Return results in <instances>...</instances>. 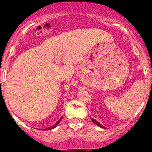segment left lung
<instances>
[{
  "label": "left lung",
  "instance_id": "left-lung-1",
  "mask_svg": "<svg viewBox=\"0 0 152 152\" xmlns=\"http://www.w3.org/2000/svg\"><path fill=\"white\" fill-rule=\"evenodd\" d=\"M92 121H93V123H94V124H96V125H97V126H99L102 127V128H104V129H105V127H104V126H102V125H101V124H99V122H98V121H96V120H95V119L92 118Z\"/></svg>",
  "mask_w": 152,
  "mask_h": 152
}]
</instances>
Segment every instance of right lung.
Wrapping results in <instances>:
<instances>
[{"mask_svg":"<svg viewBox=\"0 0 152 152\" xmlns=\"http://www.w3.org/2000/svg\"><path fill=\"white\" fill-rule=\"evenodd\" d=\"M62 118H60V119H59V121H57V122H56V124H54V125H53V126H52L49 127V128H48V129H44V130H48V129H52L55 128V127H56V126H57V125H58V124H59V122H60V121H61V120H62Z\"/></svg>","mask_w":152,"mask_h":152,"instance_id":"obj_1","label":"right lung"}]
</instances>
